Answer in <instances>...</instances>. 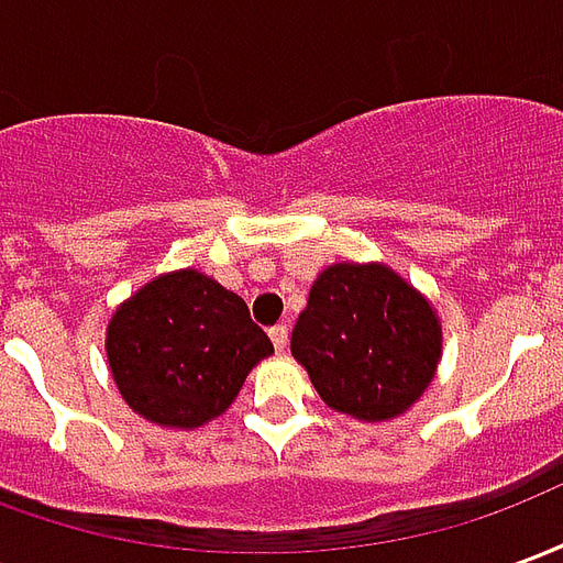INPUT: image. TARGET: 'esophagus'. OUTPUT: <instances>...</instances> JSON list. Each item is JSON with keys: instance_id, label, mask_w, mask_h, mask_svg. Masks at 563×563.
<instances>
[{"instance_id": "1", "label": "esophagus", "mask_w": 563, "mask_h": 563, "mask_svg": "<svg viewBox=\"0 0 563 563\" xmlns=\"http://www.w3.org/2000/svg\"><path fill=\"white\" fill-rule=\"evenodd\" d=\"M268 334H271V341H274V346H277V353H283V350H286V343H289V329H286V325H274Z\"/></svg>"}]
</instances>
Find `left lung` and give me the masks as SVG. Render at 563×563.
<instances>
[{"label":"left lung","mask_w":563,"mask_h":563,"mask_svg":"<svg viewBox=\"0 0 563 563\" xmlns=\"http://www.w3.org/2000/svg\"><path fill=\"white\" fill-rule=\"evenodd\" d=\"M440 343L434 307L379 262L329 265L292 329V355L319 398L358 422L407 413L434 379Z\"/></svg>","instance_id":"obj_1"}]
</instances>
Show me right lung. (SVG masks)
Segmentation results:
<instances>
[{"label":"right lung","mask_w":563,"mask_h":563,"mask_svg":"<svg viewBox=\"0 0 563 563\" xmlns=\"http://www.w3.org/2000/svg\"><path fill=\"white\" fill-rule=\"evenodd\" d=\"M123 401L162 428L225 413L246 374L274 353L244 298L196 268L153 277L117 307L104 338Z\"/></svg>","instance_id":"1"}]
</instances>
